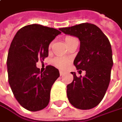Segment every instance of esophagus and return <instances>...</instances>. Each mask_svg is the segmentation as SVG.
Masks as SVG:
<instances>
[{"label":"esophagus","instance_id":"obj_1","mask_svg":"<svg viewBox=\"0 0 122 122\" xmlns=\"http://www.w3.org/2000/svg\"><path fill=\"white\" fill-rule=\"evenodd\" d=\"M59 73H60V75H61V76H63V75H64V71H60Z\"/></svg>","mask_w":122,"mask_h":122}]
</instances>
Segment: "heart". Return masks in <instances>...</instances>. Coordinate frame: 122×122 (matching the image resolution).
Listing matches in <instances>:
<instances>
[{
    "mask_svg": "<svg viewBox=\"0 0 122 122\" xmlns=\"http://www.w3.org/2000/svg\"><path fill=\"white\" fill-rule=\"evenodd\" d=\"M74 38H75L71 37V36L66 37V38H65L66 43H67L68 42L71 41V40H73ZM69 63V59L67 58H64V57H57L53 60V64L56 67H58L59 69H65L68 66Z\"/></svg>",
    "mask_w": 122,
    "mask_h": 122,
    "instance_id": "1",
    "label": "heart"
}]
</instances>
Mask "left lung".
Returning a JSON list of instances; mask_svg holds the SVG:
<instances>
[{"instance_id":"left-lung-1","label":"left lung","mask_w":122,"mask_h":122,"mask_svg":"<svg viewBox=\"0 0 122 122\" xmlns=\"http://www.w3.org/2000/svg\"><path fill=\"white\" fill-rule=\"evenodd\" d=\"M59 30L79 39L80 48L74 64L77 70L86 71L84 77H77L75 72H71L74 80L67 85L66 91L69 101L77 109H92L103 99L110 82L113 66L110 42L102 30L92 23Z\"/></svg>"}]
</instances>
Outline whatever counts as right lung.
I'll list each match as a JSON object with an SVG mask.
<instances>
[{
	"instance_id": "right-lung-1",
	"label": "right lung",
	"mask_w": 122,
	"mask_h": 122,
	"mask_svg": "<svg viewBox=\"0 0 122 122\" xmlns=\"http://www.w3.org/2000/svg\"><path fill=\"white\" fill-rule=\"evenodd\" d=\"M60 33L53 28L28 25L16 33L11 42L7 58L8 82L15 98L27 110L39 111L49 103L59 71L53 66L40 71L36 63L48 57L50 43Z\"/></svg>"
}]
</instances>
